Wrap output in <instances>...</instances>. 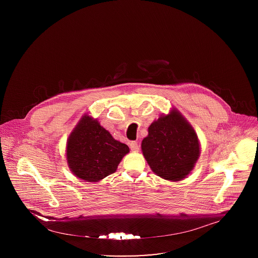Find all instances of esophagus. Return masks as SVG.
I'll list each match as a JSON object with an SVG mask.
<instances>
[{"instance_id":"esophagus-1","label":"esophagus","mask_w":258,"mask_h":258,"mask_svg":"<svg viewBox=\"0 0 258 258\" xmlns=\"http://www.w3.org/2000/svg\"><path fill=\"white\" fill-rule=\"evenodd\" d=\"M130 147H131V149H132L133 151H135V152H137V151L139 150L138 143H137L136 141H132V142L130 143Z\"/></svg>"}]
</instances>
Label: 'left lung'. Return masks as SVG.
Segmentation results:
<instances>
[{"label": "left lung", "instance_id": "1", "mask_svg": "<svg viewBox=\"0 0 258 258\" xmlns=\"http://www.w3.org/2000/svg\"><path fill=\"white\" fill-rule=\"evenodd\" d=\"M141 149L153 172L174 182L194 169L200 155L194 127L175 108L151 123Z\"/></svg>", "mask_w": 258, "mask_h": 258}]
</instances>
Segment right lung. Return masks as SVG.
Returning a JSON list of instances; mask_svg holds the SVG:
<instances>
[{"mask_svg": "<svg viewBox=\"0 0 258 258\" xmlns=\"http://www.w3.org/2000/svg\"><path fill=\"white\" fill-rule=\"evenodd\" d=\"M128 152L127 145L115 140L88 114L76 124L67 143L71 171L87 182H98L114 173Z\"/></svg>", "mask_w": 258, "mask_h": 258, "instance_id": "obj_1", "label": "right lung"}]
</instances>
